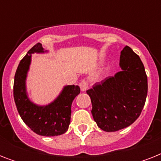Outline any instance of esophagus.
Segmentation results:
<instances>
[{
	"instance_id": "34e87169",
	"label": "esophagus",
	"mask_w": 161,
	"mask_h": 161,
	"mask_svg": "<svg viewBox=\"0 0 161 161\" xmlns=\"http://www.w3.org/2000/svg\"><path fill=\"white\" fill-rule=\"evenodd\" d=\"M79 87H80V89L82 92H85L88 88V82L85 80V79H83L79 83Z\"/></svg>"
}]
</instances>
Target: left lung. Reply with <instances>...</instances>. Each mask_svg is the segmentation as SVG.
Returning <instances> with one entry per match:
<instances>
[{
	"label": "left lung",
	"instance_id": "left-lung-1",
	"mask_svg": "<svg viewBox=\"0 0 161 161\" xmlns=\"http://www.w3.org/2000/svg\"><path fill=\"white\" fill-rule=\"evenodd\" d=\"M122 70L96 83L87 91L92 102L93 119L101 130L114 132L130 126L145 106L147 76L140 57L130 47L120 53Z\"/></svg>",
	"mask_w": 161,
	"mask_h": 161
}]
</instances>
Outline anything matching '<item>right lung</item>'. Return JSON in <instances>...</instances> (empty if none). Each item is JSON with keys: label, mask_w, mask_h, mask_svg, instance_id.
Here are the masks:
<instances>
[{"label": "right lung", "mask_w": 161, "mask_h": 161, "mask_svg": "<svg viewBox=\"0 0 161 161\" xmlns=\"http://www.w3.org/2000/svg\"><path fill=\"white\" fill-rule=\"evenodd\" d=\"M41 43L31 47L19 63L14 78L13 96L21 119L33 132L42 136H57L67 132L71 119V106L80 93L78 85L65 86L58 98L47 105H37L26 93V79L31 64V54L43 53Z\"/></svg>", "instance_id": "right-lung-1"}]
</instances>
